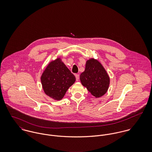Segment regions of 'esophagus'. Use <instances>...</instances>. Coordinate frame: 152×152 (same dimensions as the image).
Masks as SVG:
<instances>
[{
    "mask_svg": "<svg viewBox=\"0 0 152 152\" xmlns=\"http://www.w3.org/2000/svg\"><path fill=\"white\" fill-rule=\"evenodd\" d=\"M75 76L77 81H78V80H79V78H80V75H79V74H75Z\"/></svg>",
    "mask_w": 152,
    "mask_h": 152,
    "instance_id": "1",
    "label": "esophagus"
}]
</instances>
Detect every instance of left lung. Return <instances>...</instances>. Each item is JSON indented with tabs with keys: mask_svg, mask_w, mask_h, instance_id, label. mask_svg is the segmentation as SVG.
<instances>
[{
	"mask_svg": "<svg viewBox=\"0 0 152 152\" xmlns=\"http://www.w3.org/2000/svg\"><path fill=\"white\" fill-rule=\"evenodd\" d=\"M80 80L83 86L96 98L103 96L107 92L110 82L104 66L94 58L86 62L85 71L80 75Z\"/></svg>",
	"mask_w": 152,
	"mask_h": 152,
	"instance_id": "8db88e82",
	"label": "left lung"
}]
</instances>
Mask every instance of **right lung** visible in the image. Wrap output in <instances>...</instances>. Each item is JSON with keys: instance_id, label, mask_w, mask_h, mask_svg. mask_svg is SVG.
<instances>
[{"instance_id": "obj_1", "label": "right lung", "mask_w": 152, "mask_h": 152, "mask_svg": "<svg viewBox=\"0 0 152 152\" xmlns=\"http://www.w3.org/2000/svg\"><path fill=\"white\" fill-rule=\"evenodd\" d=\"M75 81V76L60 58L50 62L41 77L45 94L55 100H61Z\"/></svg>"}]
</instances>
